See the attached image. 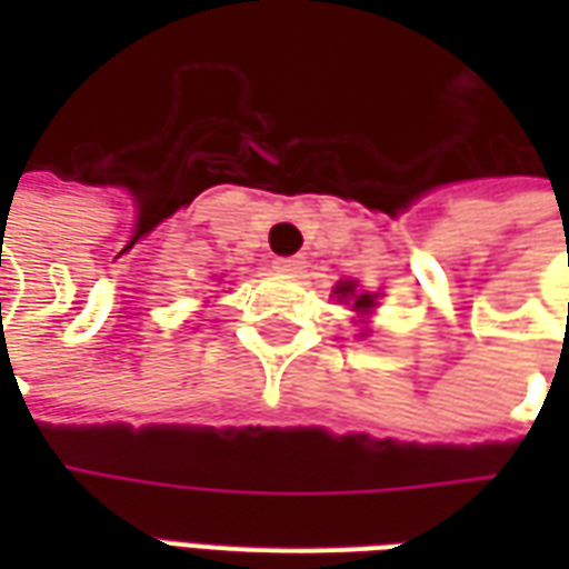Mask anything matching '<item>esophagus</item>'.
<instances>
[{
    "instance_id": "esophagus-1",
    "label": "esophagus",
    "mask_w": 569,
    "mask_h": 569,
    "mask_svg": "<svg viewBox=\"0 0 569 569\" xmlns=\"http://www.w3.org/2000/svg\"><path fill=\"white\" fill-rule=\"evenodd\" d=\"M273 268H277V271H283V273H292V277H296V273H301V268H305V259H301V256L277 259V261H273Z\"/></svg>"
}]
</instances>
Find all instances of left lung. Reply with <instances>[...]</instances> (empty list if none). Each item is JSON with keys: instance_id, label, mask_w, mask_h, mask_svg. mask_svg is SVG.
I'll return each mask as SVG.
<instances>
[{"instance_id": "left-lung-1", "label": "left lung", "mask_w": 569, "mask_h": 569, "mask_svg": "<svg viewBox=\"0 0 569 569\" xmlns=\"http://www.w3.org/2000/svg\"><path fill=\"white\" fill-rule=\"evenodd\" d=\"M335 296L353 298V308H357L359 313H369V310L375 308V296H371V292H357V283H350V280L335 286Z\"/></svg>"}]
</instances>
